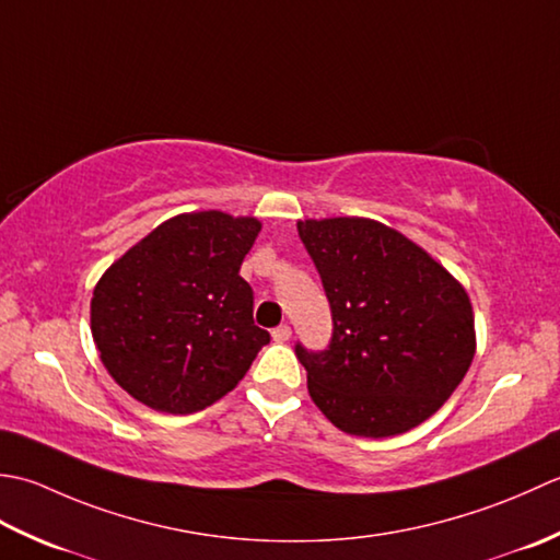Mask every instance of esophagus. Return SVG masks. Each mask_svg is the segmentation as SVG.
I'll return each instance as SVG.
<instances>
[{"mask_svg":"<svg viewBox=\"0 0 560 560\" xmlns=\"http://www.w3.org/2000/svg\"><path fill=\"white\" fill-rule=\"evenodd\" d=\"M290 336H292V328L288 324H280L278 328H272V340H278V343L290 340Z\"/></svg>","mask_w":560,"mask_h":560,"instance_id":"esophagus-1","label":"esophagus"}]
</instances>
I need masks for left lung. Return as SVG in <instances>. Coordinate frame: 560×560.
<instances>
[{"mask_svg": "<svg viewBox=\"0 0 560 560\" xmlns=\"http://www.w3.org/2000/svg\"><path fill=\"white\" fill-rule=\"evenodd\" d=\"M334 316L326 350L296 343L312 401L338 430L392 438L447 401L476 352L469 294L428 250L364 217L300 220Z\"/></svg>", "mask_w": 560, "mask_h": 560, "instance_id": "8db88e82", "label": "left lung"}]
</instances>
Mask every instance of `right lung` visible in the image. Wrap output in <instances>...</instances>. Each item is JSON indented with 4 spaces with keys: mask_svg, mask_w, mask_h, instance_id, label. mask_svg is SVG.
I'll return each mask as SVG.
<instances>
[{
    "mask_svg": "<svg viewBox=\"0 0 560 560\" xmlns=\"http://www.w3.org/2000/svg\"><path fill=\"white\" fill-rule=\"evenodd\" d=\"M258 232L256 217L176 214L101 276L91 336L108 374L137 401L196 413L230 394L270 343L254 324V290L238 276Z\"/></svg>",
    "mask_w": 560,
    "mask_h": 560,
    "instance_id": "add662e5",
    "label": "right lung"
}]
</instances>
